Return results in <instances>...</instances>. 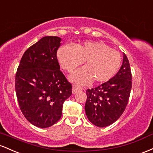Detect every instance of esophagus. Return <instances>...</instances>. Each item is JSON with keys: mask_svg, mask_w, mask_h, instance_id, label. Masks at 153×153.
Returning <instances> with one entry per match:
<instances>
[{"mask_svg": "<svg viewBox=\"0 0 153 153\" xmlns=\"http://www.w3.org/2000/svg\"><path fill=\"white\" fill-rule=\"evenodd\" d=\"M82 88L78 86V85H73V94H75L76 93H78V91H81L82 90Z\"/></svg>", "mask_w": 153, "mask_h": 153, "instance_id": "34e87169", "label": "esophagus"}]
</instances>
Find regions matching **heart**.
Segmentation results:
<instances>
[{"instance_id": "obj_1", "label": "heart", "mask_w": 153, "mask_h": 153, "mask_svg": "<svg viewBox=\"0 0 153 153\" xmlns=\"http://www.w3.org/2000/svg\"><path fill=\"white\" fill-rule=\"evenodd\" d=\"M57 58L65 71L71 73L85 63V68L75 72L71 80L78 84L108 81L117 74L122 59L117 51L101 42H86L73 46L63 45L58 50Z\"/></svg>"}]
</instances>
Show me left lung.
I'll use <instances>...</instances> for the list:
<instances>
[{"label": "left lung", "mask_w": 153, "mask_h": 153, "mask_svg": "<svg viewBox=\"0 0 153 153\" xmlns=\"http://www.w3.org/2000/svg\"><path fill=\"white\" fill-rule=\"evenodd\" d=\"M131 83L130 65L124 53L122 67L116 75L98 87L87 89L85 110L88 120L99 127L115 122L127 107Z\"/></svg>", "instance_id": "obj_1"}]
</instances>
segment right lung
<instances>
[{"label": "right lung", "instance_id": "1", "mask_svg": "<svg viewBox=\"0 0 153 153\" xmlns=\"http://www.w3.org/2000/svg\"><path fill=\"white\" fill-rule=\"evenodd\" d=\"M58 36H45L23 54L15 78L19 107L31 124L47 128L61 118L63 103L72 85L60 71L57 52Z\"/></svg>", "mask_w": 153, "mask_h": 153}]
</instances>
